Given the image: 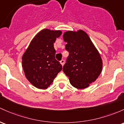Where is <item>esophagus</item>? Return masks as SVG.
Returning <instances> with one entry per match:
<instances>
[{
	"mask_svg": "<svg viewBox=\"0 0 124 124\" xmlns=\"http://www.w3.org/2000/svg\"><path fill=\"white\" fill-rule=\"evenodd\" d=\"M60 63H61V65H62V66H63V65H64L65 63V61L63 59H62L61 61H60Z\"/></svg>",
	"mask_w": 124,
	"mask_h": 124,
	"instance_id": "esophagus-1",
	"label": "esophagus"
}]
</instances>
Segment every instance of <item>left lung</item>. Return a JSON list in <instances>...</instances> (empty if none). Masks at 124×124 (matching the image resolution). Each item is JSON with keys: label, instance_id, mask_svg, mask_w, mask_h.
Returning a JSON list of instances; mask_svg holds the SVG:
<instances>
[{"label": "left lung", "instance_id": "obj_1", "mask_svg": "<svg viewBox=\"0 0 124 124\" xmlns=\"http://www.w3.org/2000/svg\"><path fill=\"white\" fill-rule=\"evenodd\" d=\"M69 52L63 71L69 77L75 88L84 89L96 81L102 68V62L98 51L86 32L68 31L63 36Z\"/></svg>", "mask_w": 124, "mask_h": 124}]
</instances>
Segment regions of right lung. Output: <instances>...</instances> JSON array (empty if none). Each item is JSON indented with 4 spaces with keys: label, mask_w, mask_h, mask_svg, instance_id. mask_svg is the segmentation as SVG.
<instances>
[{
    "label": "right lung",
    "mask_w": 124,
    "mask_h": 124,
    "mask_svg": "<svg viewBox=\"0 0 124 124\" xmlns=\"http://www.w3.org/2000/svg\"><path fill=\"white\" fill-rule=\"evenodd\" d=\"M60 31L43 29L33 38L22 56L26 78L34 86L46 89L62 69L55 59L54 43L61 36Z\"/></svg>",
    "instance_id": "right-lung-1"
}]
</instances>
